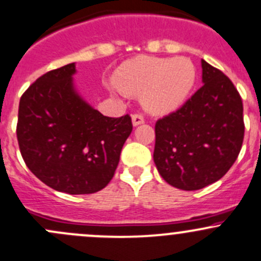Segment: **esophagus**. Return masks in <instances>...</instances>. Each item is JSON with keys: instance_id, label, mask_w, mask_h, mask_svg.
<instances>
[{"instance_id": "1", "label": "esophagus", "mask_w": 261, "mask_h": 261, "mask_svg": "<svg viewBox=\"0 0 261 261\" xmlns=\"http://www.w3.org/2000/svg\"><path fill=\"white\" fill-rule=\"evenodd\" d=\"M144 123V116L141 114H134L133 115V125L138 126Z\"/></svg>"}]
</instances>
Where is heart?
Here are the masks:
<instances>
[{"instance_id": "obj_1", "label": "heart", "mask_w": 261, "mask_h": 261, "mask_svg": "<svg viewBox=\"0 0 261 261\" xmlns=\"http://www.w3.org/2000/svg\"><path fill=\"white\" fill-rule=\"evenodd\" d=\"M196 67L186 57H141L123 63L115 74L120 91L143 96L144 107L164 115L186 102L196 83Z\"/></svg>"}]
</instances>
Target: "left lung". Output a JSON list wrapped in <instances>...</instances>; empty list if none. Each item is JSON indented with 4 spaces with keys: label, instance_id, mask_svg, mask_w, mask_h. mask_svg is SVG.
<instances>
[{
    "label": "left lung",
    "instance_id": "obj_1",
    "mask_svg": "<svg viewBox=\"0 0 261 261\" xmlns=\"http://www.w3.org/2000/svg\"><path fill=\"white\" fill-rule=\"evenodd\" d=\"M203 86L155 123L154 163L163 179L197 191L228 172L244 141V107L227 75L202 60Z\"/></svg>",
    "mask_w": 261,
    "mask_h": 261
}]
</instances>
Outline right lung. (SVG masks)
<instances>
[{"label":"right lung","instance_id":"right-lung-1","mask_svg":"<svg viewBox=\"0 0 261 261\" xmlns=\"http://www.w3.org/2000/svg\"><path fill=\"white\" fill-rule=\"evenodd\" d=\"M74 63L45 73L21 96L16 135L26 167L55 191L89 194L110 183L133 131L130 115L107 117L73 88Z\"/></svg>","mask_w":261,"mask_h":261}]
</instances>
